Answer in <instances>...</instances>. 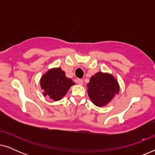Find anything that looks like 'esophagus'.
<instances>
[{"label": "esophagus", "mask_w": 155, "mask_h": 155, "mask_svg": "<svg viewBox=\"0 0 155 155\" xmlns=\"http://www.w3.org/2000/svg\"><path fill=\"white\" fill-rule=\"evenodd\" d=\"M76 82H77L78 84H80V85H82V84H83V80L82 79H80V78L76 80Z\"/></svg>", "instance_id": "34e87169"}]
</instances>
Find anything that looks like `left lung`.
I'll return each mask as SVG.
<instances>
[{
    "label": "left lung",
    "mask_w": 155,
    "mask_h": 155,
    "mask_svg": "<svg viewBox=\"0 0 155 155\" xmlns=\"http://www.w3.org/2000/svg\"><path fill=\"white\" fill-rule=\"evenodd\" d=\"M87 93L91 101L97 107L107 105L119 92V85L113 76L99 72L90 78Z\"/></svg>",
    "instance_id": "left-lung-1"
}]
</instances>
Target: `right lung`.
<instances>
[{"label":"right lung","mask_w":155,"mask_h":155,"mask_svg":"<svg viewBox=\"0 0 155 155\" xmlns=\"http://www.w3.org/2000/svg\"><path fill=\"white\" fill-rule=\"evenodd\" d=\"M74 84L71 78H66L65 72L60 68L49 70L40 80L44 95L54 101L62 99Z\"/></svg>","instance_id":"1"}]
</instances>
